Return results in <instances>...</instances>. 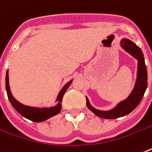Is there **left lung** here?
Returning a JSON list of instances; mask_svg holds the SVG:
<instances>
[{
  "mask_svg": "<svg viewBox=\"0 0 152 152\" xmlns=\"http://www.w3.org/2000/svg\"><path fill=\"white\" fill-rule=\"evenodd\" d=\"M122 48L128 53L133 56L137 59V78L135 83L134 89L131 95L125 100L121 102L114 109L109 111H101L95 109L90 105V102L86 97V106L94 114L104 119H117L118 117H124L131 113L137 107L144 96L145 92L148 86L147 68L145 62L144 55L141 48L137 46L134 43L128 39H123L121 41Z\"/></svg>",
  "mask_w": 152,
  "mask_h": 152,
  "instance_id": "left-lung-1",
  "label": "left lung"
}]
</instances>
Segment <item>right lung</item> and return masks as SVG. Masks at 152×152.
Here are the masks:
<instances>
[{"label": "right lung", "instance_id": "add662e5", "mask_svg": "<svg viewBox=\"0 0 152 152\" xmlns=\"http://www.w3.org/2000/svg\"><path fill=\"white\" fill-rule=\"evenodd\" d=\"M72 81L66 84L64 87L62 88L60 93L58 94L57 96V100H58V104L54 107H45V108H37L32 107H28V106H25L24 104L19 103L18 100H16L12 96L9 87V81H8V70H7L6 72V79H5V83H6V90H7V94L8 100L11 102V105L13 106L18 112L21 116L27 118V119L30 120L31 121L34 122H42L44 121H46L47 119L53 117V116L58 114L60 112L62 109V97L63 95L66 93L67 88L69 87Z\"/></svg>", "mask_w": 152, "mask_h": 152}]
</instances>
